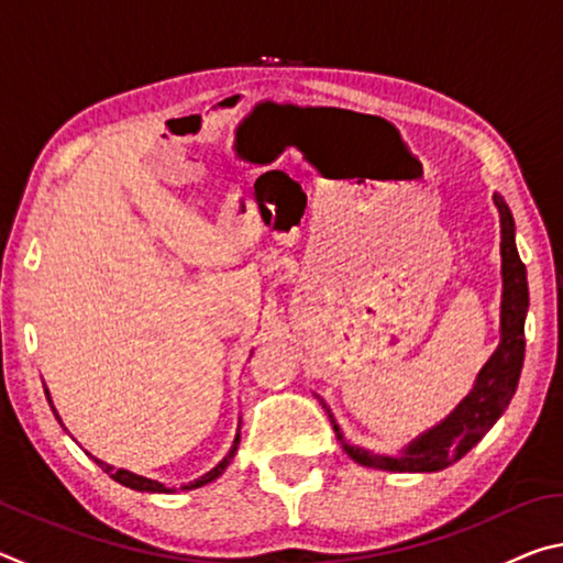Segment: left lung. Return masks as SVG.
<instances>
[{"instance_id": "8db88e82", "label": "left lung", "mask_w": 563, "mask_h": 563, "mask_svg": "<svg viewBox=\"0 0 563 563\" xmlns=\"http://www.w3.org/2000/svg\"><path fill=\"white\" fill-rule=\"evenodd\" d=\"M494 206L499 211L501 225V312H499V345L492 352L487 365L479 369L474 385L460 405H456L442 422L415 437L412 442L395 454L373 452L345 440L340 424L332 417L330 407L322 402L330 415L332 430H335L342 450L350 460H355L369 470L383 472H440L472 450V446L487 434L494 422L509 407L517 393L521 365H523V320L529 310V285L527 268L519 258L517 243H514V218L507 201L494 194Z\"/></svg>"}]
</instances>
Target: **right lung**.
<instances>
[{"mask_svg":"<svg viewBox=\"0 0 563 563\" xmlns=\"http://www.w3.org/2000/svg\"><path fill=\"white\" fill-rule=\"evenodd\" d=\"M44 395H46V399H49V405H52L49 389H46V387H44ZM52 412H54L56 419H59V424H62V417H59V412H56V409H54V405H52ZM238 444H241V419H238V432H235V440H233L231 452H228V454L223 456V460L213 466L211 472H206L203 476H198V479L184 484V487H180V492L198 489V487H203V484L218 479V476H221V474L228 470V464L233 462V456H235V452H238ZM91 460L97 462V464L101 466V470L111 476L113 482H119V484H123V487H129V489H133V492H148V494H170V492H176L174 487H166V484H161V482H156V479H148V476L133 474V472H129V470H117V466L101 462V460H97V456H91Z\"/></svg>","mask_w":563,"mask_h":563,"instance_id":"add662e5","label":"right lung"}]
</instances>
